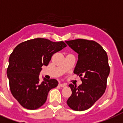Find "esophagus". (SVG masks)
Segmentation results:
<instances>
[{
    "instance_id": "34e87169",
    "label": "esophagus",
    "mask_w": 123,
    "mask_h": 123,
    "mask_svg": "<svg viewBox=\"0 0 123 123\" xmlns=\"http://www.w3.org/2000/svg\"><path fill=\"white\" fill-rule=\"evenodd\" d=\"M59 86L60 87H66V84H62V83H60L59 84Z\"/></svg>"
}]
</instances>
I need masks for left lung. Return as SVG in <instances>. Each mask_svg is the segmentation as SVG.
Wrapping results in <instances>:
<instances>
[{
    "label": "left lung",
    "mask_w": 123,
    "mask_h": 123,
    "mask_svg": "<svg viewBox=\"0 0 123 123\" xmlns=\"http://www.w3.org/2000/svg\"><path fill=\"white\" fill-rule=\"evenodd\" d=\"M65 42L78 54L73 72L79 77L84 75L80 86L69 85L72 94L67 104L74 111H86L105 92L110 73L108 56L103 47L94 41L78 39Z\"/></svg>",
    "instance_id": "left-lung-1"
}]
</instances>
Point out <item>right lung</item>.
I'll return each instance as SVG.
<instances>
[{"mask_svg": "<svg viewBox=\"0 0 123 123\" xmlns=\"http://www.w3.org/2000/svg\"><path fill=\"white\" fill-rule=\"evenodd\" d=\"M66 46L63 41L36 38L21 43L9 58L7 75L12 96L22 107L34 110L46 101L48 92L58 86L55 79L39 81L43 66H47L53 54Z\"/></svg>", "mask_w": 123, "mask_h": 123, "instance_id": "1", "label": "right lung"}]
</instances>
